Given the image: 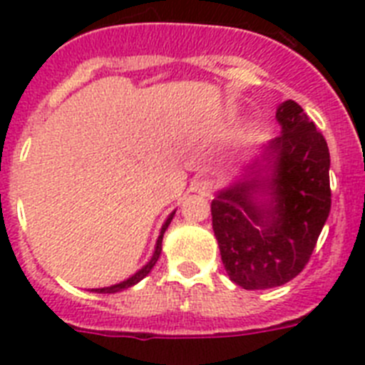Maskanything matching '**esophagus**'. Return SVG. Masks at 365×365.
<instances>
[{
  "instance_id": "34e87169",
  "label": "esophagus",
  "mask_w": 365,
  "mask_h": 365,
  "mask_svg": "<svg viewBox=\"0 0 365 365\" xmlns=\"http://www.w3.org/2000/svg\"><path fill=\"white\" fill-rule=\"evenodd\" d=\"M192 190L195 193H201V195H212L215 190V185H214V180L212 179H206V177H201V179H197L195 182L192 185Z\"/></svg>"
}]
</instances>
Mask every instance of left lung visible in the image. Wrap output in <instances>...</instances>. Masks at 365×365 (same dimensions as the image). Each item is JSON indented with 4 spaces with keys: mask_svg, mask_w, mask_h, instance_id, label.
I'll list each match as a JSON object with an SVG mask.
<instances>
[{
    "mask_svg": "<svg viewBox=\"0 0 365 365\" xmlns=\"http://www.w3.org/2000/svg\"><path fill=\"white\" fill-rule=\"evenodd\" d=\"M276 118L282 135L267 144L243 180L212 201L222 265L247 291L296 278L331 212V159L324 135L294 100L283 102ZM257 195H269V201Z\"/></svg>",
    "mask_w": 365,
    "mask_h": 365,
    "instance_id": "8db88e82",
    "label": "left lung"
}]
</instances>
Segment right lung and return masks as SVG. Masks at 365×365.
Wrapping results in <instances>:
<instances>
[{"mask_svg": "<svg viewBox=\"0 0 365 365\" xmlns=\"http://www.w3.org/2000/svg\"><path fill=\"white\" fill-rule=\"evenodd\" d=\"M173 214H175V212H172V215H170V217L166 219V222H164V225H163V230H160L159 240H157V245H155L153 256H151V259L148 261V263L143 267V269L138 270V272H135L133 276H131V278H128V279H124V282L117 283V285L104 287V289H91V291H93V292H100V294H113V292H120V291H124V289H130V287H133L135 283H138L143 278H146L148 274L151 272V269H153V267H155V263H157V259H159L160 250H163V235H164V232H166L168 225L172 222Z\"/></svg>", "mask_w": 365, "mask_h": 365, "instance_id": "obj_1", "label": "right lung"}]
</instances>
